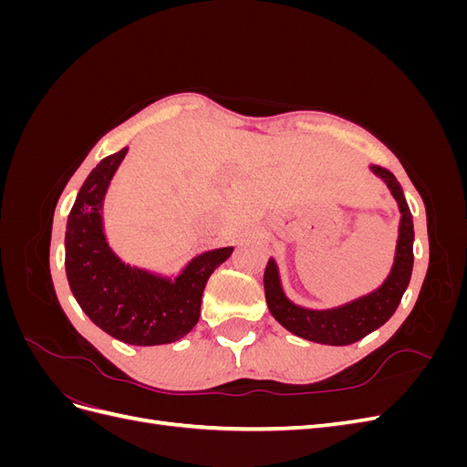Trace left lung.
Masks as SVG:
<instances>
[{
    "label": "left lung",
    "mask_w": 467,
    "mask_h": 467,
    "mask_svg": "<svg viewBox=\"0 0 467 467\" xmlns=\"http://www.w3.org/2000/svg\"><path fill=\"white\" fill-rule=\"evenodd\" d=\"M370 169L374 175L384 179L401 212L395 259L391 273L384 280V285L345 306L331 309H307L296 306L286 298L285 290L280 286L278 266L275 259H268L266 263L263 282L268 312L273 314V317L282 327L302 338H307V341L333 347H343L360 341L362 337L381 327L395 314V309H398L401 302V296L409 286V280H411L415 239L411 210L407 206L403 189L395 175L379 165H372Z\"/></svg>",
    "instance_id": "8db88e82"
}]
</instances>
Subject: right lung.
Instances as JSON below:
<instances>
[{"label": "right lung", "mask_w": 467, "mask_h": 467, "mask_svg": "<svg viewBox=\"0 0 467 467\" xmlns=\"http://www.w3.org/2000/svg\"><path fill=\"white\" fill-rule=\"evenodd\" d=\"M126 151L105 158L78 192L66 225V276L79 307L110 337L138 347L175 343L199 323L206 282L234 247L201 253L175 278L122 263L107 244L101 212Z\"/></svg>", "instance_id": "1"}]
</instances>
